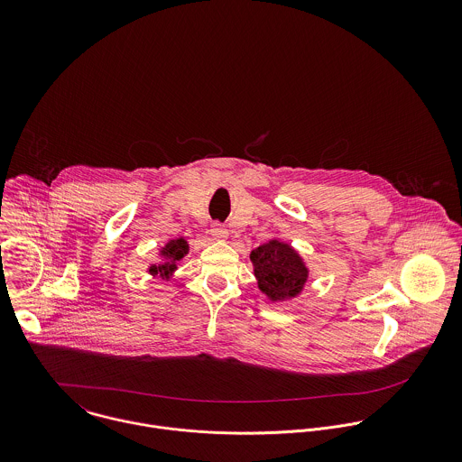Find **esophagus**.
Segmentation results:
<instances>
[{"label": "esophagus", "mask_w": 462, "mask_h": 462, "mask_svg": "<svg viewBox=\"0 0 462 462\" xmlns=\"http://www.w3.org/2000/svg\"><path fill=\"white\" fill-rule=\"evenodd\" d=\"M211 236L215 240H226L227 238V229L222 224H213L211 226Z\"/></svg>", "instance_id": "34e87169"}]
</instances>
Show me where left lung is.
<instances>
[{
    "instance_id": "left-lung-1",
    "label": "left lung",
    "mask_w": 462,
    "mask_h": 462,
    "mask_svg": "<svg viewBox=\"0 0 462 462\" xmlns=\"http://www.w3.org/2000/svg\"><path fill=\"white\" fill-rule=\"evenodd\" d=\"M258 288L272 302L288 300L306 286L310 270L300 254L284 242L270 240L251 253Z\"/></svg>"
}]
</instances>
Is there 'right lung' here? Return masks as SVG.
<instances>
[{
	"instance_id": "1",
	"label": "right lung",
	"mask_w": 462,
	"mask_h": 462,
	"mask_svg": "<svg viewBox=\"0 0 462 462\" xmlns=\"http://www.w3.org/2000/svg\"><path fill=\"white\" fill-rule=\"evenodd\" d=\"M189 254V244L185 238H176V240H169L165 244V247H162L160 256H162V263L151 264L149 266V273L151 275H160L162 279H171V275L176 272L178 262H181L185 256Z\"/></svg>"
}]
</instances>
